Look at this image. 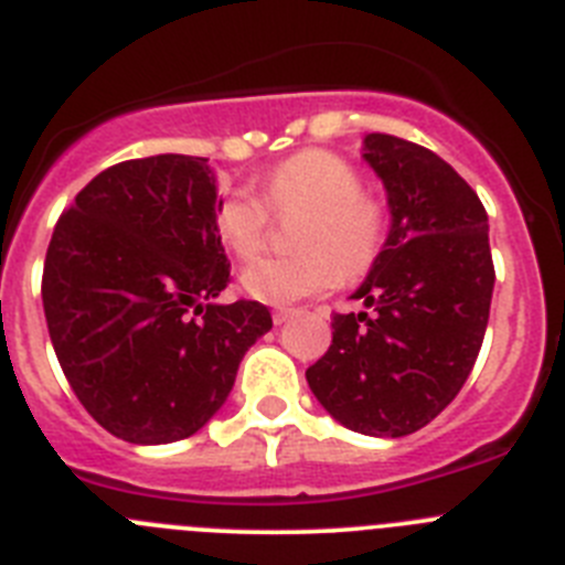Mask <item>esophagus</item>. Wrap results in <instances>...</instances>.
Returning a JSON list of instances; mask_svg holds the SVG:
<instances>
[{
    "mask_svg": "<svg viewBox=\"0 0 565 565\" xmlns=\"http://www.w3.org/2000/svg\"><path fill=\"white\" fill-rule=\"evenodd\" d=\"M292 315H295V309H276V312H273V323H276V327H281V323H287Z\"/></svg>",
    "mask_w": 565,
    "mask_h": 565,
    "instance_id": "esophagus-1",
    "label": "esophagus"
}]
</instances>
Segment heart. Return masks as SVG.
Here are the masks:
<instances>
[{
    "mask_svg": "<svg viewBox=\"0 0 565 565\" xmlns=\"http://www.w3.org/2000/svg\"><path fill=\"white\" fill-rule=\"evenodd\" d=\"M260 196L245 188L227 191L216 205V233L242 262L262 253L270 233V211L281 220L301 216L292 227L298 253L262 258L247 267L242 289L273 307L360 278L377 264L388 238V207L363 191V174L345 157L307 149L287 157L264 177Z\"/></svg>",
    "mask_w": 565,
    "mask_h": 565,
    "instance_id": "1",
    "label": "heart"
}]
</instances>
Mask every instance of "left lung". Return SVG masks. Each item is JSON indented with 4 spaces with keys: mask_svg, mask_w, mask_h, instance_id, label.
Listing matches in <instances>:
<instances>
[{
    "mask_svg": "<svg viewBox=\"0 0 565 565\" xmlns=\"http://www.w3.org/2000/svg\"><path fill=\"white\" fill-rule=\"evenodd\" d=\"M363 157L391 207L383 253L352 295L371 312L334 315L307 383L340 425L396 439L425 428L470 377L495 267L484 205L439 154L374 131Z\"/></svg>",
    "mask_w": 565,
    "mask_h": 565,
    "instance_id": "obj_1",
    "label": "left lung"
}]
</instances>
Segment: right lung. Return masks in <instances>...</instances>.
I'll return each instance as SVG.
<instances>
[{
  "label": "right lung",
  "mask_w": 565,
  "mask_h": 565,
  "mask_svg": "<svg viewBox=\"0 0 565 565\" xmlns=\"http://www.w3.org/2000/svg\"><path fill=\"white\" fill-rule=\"evenodd\" d=\"M216 205L205 157L126 160L75 196L50 238L55 358L89 416L131 445L196 434L273 329L264 303H213L231 281Z\"/></svg>",
  "instance_id": "right-lung-1"
}]
</instances>
